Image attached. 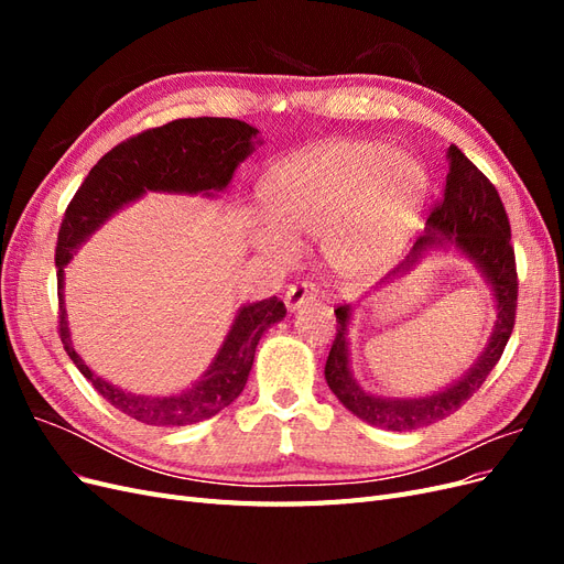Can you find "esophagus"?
<instances>
[{"instance_id": "esophagus-1", "label": "esophagus", "mask_w": 564, "mask_h": 564, "mask_svg": "<svg viewBox=\"0 0 564 564\" xmlns=\"http://www.w3.org/2000/svg\"><path fill=\"white\" fill-rule=\"evenodd\" d=\"M317 284L315 282H311V280H303V282H296V284H292L286 289V294H284V303H286V308L289 311H296L299 305H303L305 301H311V299H315L317 296Z\"/></svg>"}]
</instances>
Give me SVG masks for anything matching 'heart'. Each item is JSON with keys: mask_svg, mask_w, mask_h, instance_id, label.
<instances>
[{"mask_svg": "<svg viewBox=\"0 0 564 564\" xmlns=\"http://www.w3.org/2000/svg\"><path fill=\"white\" fill-rule=\"evenodd\" d=\"M425 193L416 158L381 143L329 139L278 164L261 183L271 224L253 228V242L289 261L293 240H324L329 268L362 280L400 251Z\"/></svg>", "mask_w": 564, "mask_h": 564, "instance_id": "1", "label": "heart"}]
</instances>
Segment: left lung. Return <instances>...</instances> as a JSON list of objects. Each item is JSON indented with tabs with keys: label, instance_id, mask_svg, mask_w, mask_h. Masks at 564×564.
I'll list each match as a JSON object with an SVG mask.
<instances>
[{
	"label": "left lung",
	"instance_id": "1",
	"mask_svg": "<svg viewBox=\"0 0 564 564\" xmlns=\"http://www.w3.org/2000/svg\"><path fill=\"white\" fill-rule=\"evenodd\" d=\"M447 158V185L445 193L435 202L429 220H425L429 230L414 242L412 251H409V256L395 272L404 270L409 263H414L431 247L452 242L485 272V278L494 289V296H497L499 315L497 322H494L489 346L464 379L429 398L383 400L369 395L350 377L346 338L350 308L348 305H338L334 311L336 336L327 357V367H324V377H327V383L334 395L340 400V404L350 409L355 416H360L362 421L383 431H416L458 412L466 404V400L473 398V392L485 383L489 371L497 367L516 327L518 268L516 251L513 245H510V224L503 202L494 183L456 145H449Z\"/></svg>",
	"mask_w": 564,
	"mask_h": 564
}]
</instances>
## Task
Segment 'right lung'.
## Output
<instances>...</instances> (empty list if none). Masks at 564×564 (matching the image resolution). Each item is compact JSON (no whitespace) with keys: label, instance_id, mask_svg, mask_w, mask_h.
Returning a JSON list of instances; mask_svg holds the SVG:
<instances>
[{"label":"right lung","instance_id":"right-lung-1","mask_svg":"<svg viewBox=\"0 0 564 564\" xmlns=\"http://www.w3.org/2000/svg\"><path fill=\"white\" fill-rule=\"evenodd\" d=\"M259 129L230 117H191L174 119L131 135L115 145L96 162L70 199L63 216L56 242V278H58V336L84 379L98 390L115 409L148 425H191L212 419L226 409L245 390L253 365L256 346L270 324L286 315L278 296L245 305L218 350L212 369L204 379L172 398L131 395L100 377L82 362L70 344L63 305V268L73 259L75 249L127 202L139 199L145 191L164 193H212L224 191L235 169L245 162Z\"/></svg>","mask_w":564,"mask_h":564}]
</instances>
